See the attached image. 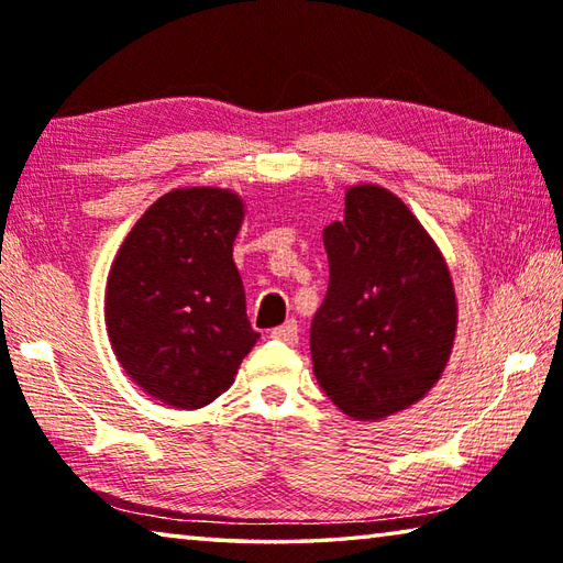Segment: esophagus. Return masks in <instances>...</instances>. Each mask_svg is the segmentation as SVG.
I'll return each mask as SVG.
<instances>
[{
	"label": "esophagus",
	"instance_id": "1",
	"mask_svg": "<svg viewBox=\"0 0 563 563\" xmlns=\"http://www.w3.org/2000/svg\"><path fill=\"white\" fill-rule=\"evenodd\" d=\"M298 322L295 320H288L285 322V325H280V328H275L273 332H271V338L273 340H280L283 345H298Z\"/></svg>",
	"mask_w": 563,
	"mask_h": 563
}]
</instances>
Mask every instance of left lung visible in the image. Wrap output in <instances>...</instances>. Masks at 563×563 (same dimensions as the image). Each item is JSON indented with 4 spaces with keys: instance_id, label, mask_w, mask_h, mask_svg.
I'll use <instances>...</instances> for the list:
<instances>
[{
    "instance_id": "1",
    "label": "left lung",
    "mask_w": 563,
    "mask_h": 563,
    "mask_svg": "<svg viewBox=\"0 0 563 563\" xmlns=\"http://www.w3.org/2000/svg\"><path fill=\"white\" fill-rule=\"evenodd\" d=\"M322 243L330 283L310 328L322 393L362 422L402 412L430 393L452 355L450 265L402 198L377 184L347 188L345 216Z\"/></svg>"
}]
</instances>
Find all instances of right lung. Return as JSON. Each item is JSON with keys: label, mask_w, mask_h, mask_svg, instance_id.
<instances>
[{"label": "right lung", "mask_w": 563, "mask_h": 563, "mask_svg": "<svg viewBox=\"0 0 563 563\" xmlns=\"http://www.w3.org/2000/svg\"><path fill=\"white\" fill-rule=\"evenodd\" d=\"M243 218L235 190H168L111 263L103 298L111 350L131 383L168 407L211 405L261 338L233 263Z\"/></svg>", "instance_id": "right-lung-1"}]
</instances>
